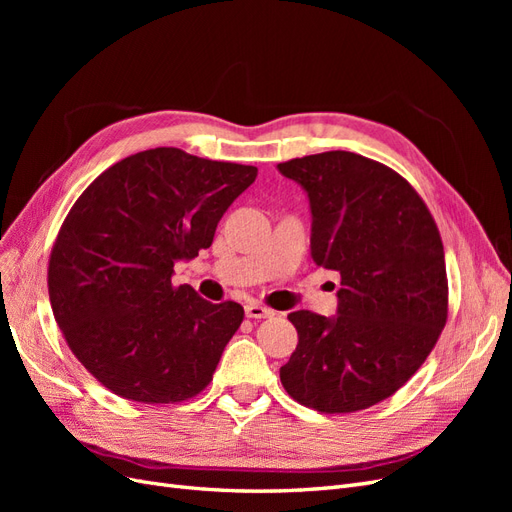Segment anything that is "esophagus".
Wrapping results in <instances>:
<instances>
[{"mask_svg":"<svg viewBox=\"0 0 512 512\" xmlns=\"http://www.w3.org/2000/svg\"><path fill=\"white\" fill-rule=\"evenodd\" d=\"M245 316L247 318H271L273 312L269 307L260 305V303H247L245 305Z\"/></svg>","mask_w":512,"mask_h":512,"instance_id":"obj_1","label":"esophagus"}]
</instances>
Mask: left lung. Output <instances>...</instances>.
<instances>
[{
    "label": "left lung",
    "instance_id": "obj_1",
    "mask_svg": "<svg viewBox=\"0 0 512 512\" xmlns=\"http://www.w3.org/2000/svg\"><path fill=\"white\" fill-rule=\"evenodd\" d=\"M312 209V258L337 271V316L299 309L286 393L324 414L359 412L399 391L425 363L448 318L440 230L393 168L352 151L277 164Z\"/></svg>",
    "mask_w": 512,
    "mask_h": 512
}]
</instances>
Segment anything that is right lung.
I'll return each mask as SVG.
<instances>
[{
	"label": "right lung",
	"instance_id": "1",
	"mask_svg": "<svg viewBox=\"0 0 512 512\" xmlns=\"http://www.w3.org/2000/svg\"><path fill=\"white\" fill-rule=\"evenodd\" d=\"M256 175L156 147L106 168L72 205L51 250L49 297L66 344L108 391L177 404L213 380L243 307L209 303L170 277L213 243Z\"/></svg>",
	"mask_w": 512,
	"mask_h": 512
}]
</instances>
